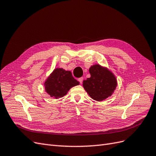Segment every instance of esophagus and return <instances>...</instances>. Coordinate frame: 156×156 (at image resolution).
Wrapping results in <instances>:
<instances>
[{"label":"esophagus","instance_id":"obj_1","mask_svg":"<svg viewBox=\"0 0 156 156\" xmlns=\"http://www.w3.org/2000/svg\"><path fill=\"white\" fill-rule=\"evenodd\" d=\"M83 77H81V78H78V81L80 82V83L81 84L82 83V82H83Z\"/></svg>","mask_w":156,"mask_h":156}]
</instances>
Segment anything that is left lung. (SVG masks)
<instances>
[{
  "label": "left lung",
  "instance_id": "1",
  "mask_svg": "<svg viewBox=\"0 0 156 156\" xmlns=\"http://www.w3.org/2000/svg\"><path fill=\"white\" fill-rule=\"evenodd\" d=\"M91 77L83 80V86L93 99L101 101L112 95L117 86L114 75L106 68L94 65L90 68Z\"/></svg>",
  "mask_w": 156,
  "mask_h": 156
}]
</instances>
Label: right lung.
Instances as JSON below:
<instances>
[{"mask_svg": "<svg viewBox=\"0 0 156 156\" xmlns=\"http://www.w3.org/2000/svg\"><path fill=\"white\" fill-rule=\"evenodd\" d=\"M70 71L55 69L44 83L46 91L50 97L59 99L65 96L71 87L79 84Z\"/></svg>", "mask_w": 156, "mask_h": 156, "instance_id": "1", "label": "right lung"}]
</instances>
